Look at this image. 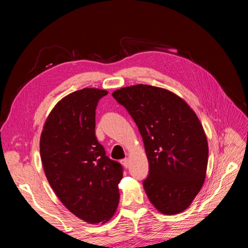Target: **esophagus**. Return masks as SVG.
Listing matches in <instances>:
<instances>
[{"label":"esophagus","instance_id":"34e87169","mask_svg":"<svg viewBox=\"0 0 248 248\" xmlns=\"http://www.w3.org/2000/svg\"><path fill=\"white\" fill-rule=\"evenodd\" d=\"M121 163H122V166L124 167V168H128V159L127 158H125V159H122L121 160Z\"/></svg>","mask_w":248,"mask_h":248}]
</instances>
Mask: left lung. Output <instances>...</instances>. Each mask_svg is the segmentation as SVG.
<instances>
[{"instance_id": "obj_1", "label": "left lung", "mask_w": 248, "mask_h": 248, "mask_svg": "<svg viewBox=\"0 0 248 248\" xmlns=\"http://www.w3.org/2000/svg\"><path fill=\"white\" fill-rule=\"evenodd\" d=\"M112 97L139 127L149 161L142 185L159 212L174 215L190 206L206 178L208 141L196 112L169 90L136 85Z\"/></svg>"}]
</instances>
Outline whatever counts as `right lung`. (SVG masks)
I'll list each match as a JSON object with an SVG mask.
<instances>
[{"label": "right lung", "instance_id": "add662e5", "mask_svg": "<svg viewBox=\"0 0 248 248\" xmlns=\"http://www.w3.org/2000/svg\"><path fill=\"white\" fill-rule=\"evenodd\" d=\"M108 91L85 88L60 100L44 123L40 156L62 204L89 223L107 222L120 199L123 168L109 159L95 136L97 103Z\"/></svg>", "mask_w": 248, "mask_h": 248}]
</instances>
